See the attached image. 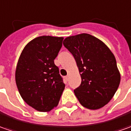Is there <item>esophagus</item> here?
I'll return each instance as SVG.
<instances>
[{"instance_id": "34e87169", "label": "esophagus", "mask_w": 131, "mask_h": 131, "mask_svg": "<svg viewBox=\"0 0 131 131\" xmlns=\"http://www.w3.org/2000/svg\"><path fill=\"white\" fill-rule=\"evenodd\" d=\"M65 79H66V80H69V75H67L65 77Z\"/></svg>"}]
</instances>
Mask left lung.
<instances>
[{
	"instance_id": "obj_1",
	"label": "left lung",
	"mask_w": 131,
	"mask_h": 131,
	"mask_svg": "<svg viewBox=\"0 0 131 131\" xmlns=\"http://www.w3.org/2000/svg\"><path fill=\"white\" fill-rule=\"evenodd\" d=\"M64 46L72 53L80 74V85L74 92L90 110L103 107L118 90L121 74L115 56L102 41L88 34L67 37Z\"/></svg>"
}]
</instances>
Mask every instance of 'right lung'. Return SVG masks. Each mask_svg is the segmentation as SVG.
<instances>
[{"instance_id":"obj_1","label":"right lung","mask_w":131,"mask_h":131,"mask_svg":"<svg viewBox=\"0 0 131 131\" xmlns=\"http://www.w3.org/2000/svg\"><path fill=\"white\" fill-rule=\"evenodd\" d=\"M63 37L42 36L28 42L16 69V82L21 97L40 112L57 106L65 84L54 60L62 47Z\"/></svg>"}]
</instances>
